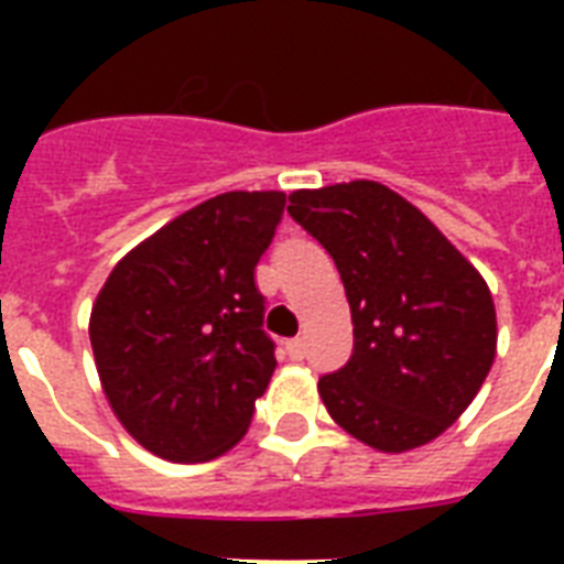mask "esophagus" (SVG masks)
I'll list each match as a JSON object with an SVG mask.
<instances>
[{
    "instance_id": "1",
    "label": "esophagus",
    "mask_w": 564,
    "mask_h": 564,
    "mask_svg": "<svg viewBox=\"0 0 564 564\" xmlns=\"http://www.w3.org/2000/svg\"><path fill=\"white\" fill-rule=\"evenodd\" d=\"M286 354H290V360H304L307 345H304V339H301V336H295V339H290V343H286Z\"/></svg>"
}]
</instances>
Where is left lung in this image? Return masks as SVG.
I'll use <instances>...</instances> for the list:
<instances>
[{
  "label": "left lung",
  "mask_w": 564,
  "mask_h": 564,
  "mask_svg": "<svg viewBox=\"0 0 564 564\" xmlns=\"http://www.w3.org/2000/svg\"><path fill=\"white\" fill-rule=\"evenodd\" d=\"M290 216L334 257L351 304V360L318 380L330 419L386 454L433 442L495 362L498 318L482 274L377 181L299 189Z\"/></svg>",
  "instance_id": "left-lung-1"
}]
</instances>
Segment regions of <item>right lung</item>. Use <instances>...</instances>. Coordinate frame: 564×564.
<instances>
[{
    "instance_id": "right-lung-1",
    "label": "right lung",
    "mask_w": 564,
    "mask_h": 564,
    "mask_svg": "<svg viewBox=\"0 0 564 564\" xmlns=\"http://www.w3.org/2000/svg\"><path fill=\"white\" fill-rule=\"evenodd\" d=\"M283 193H221L128 251L90 313L101 389L131 436L170 463H207L246 436L274 343L254 269Z\"/></svg>"
}]
</instances>
